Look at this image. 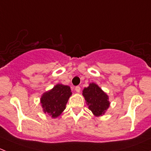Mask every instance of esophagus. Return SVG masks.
Listing matches in <instances>:
<instances>
[{
  "instance_id": "1",
  "label": "esophagus",
  "mask_w": 151,
  "mask_h": 151,
  "mask_svg": "<svg viewBox=\"0 0 151 151\" xmlns=\"http://www.w3.org/2000/svg\"><path fill=\"white\" fill-rule=\"evenodd\" d=\"M74 90H75V91L77 93H80V86H77L75 87V88H74Z\"/></svg>"
}]
</instances>
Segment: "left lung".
<instances>
[{
    "label": "left lung",
    "instance_id": "left-lung-1",
    "mask_svg": "<svg viewBox=\"0 0 151 151\" xmlns=\"http://www.w3.org/2000/svg\"><path fill=\"white\" fill-rule=\"evenodd\" d=\"M83 95L88 108L95 116H101L109 108V97L95 83H90L88 88H85Z\"/></svg>",
    "mask_w": 151,
    "mask_h": 151
}]
</instances>
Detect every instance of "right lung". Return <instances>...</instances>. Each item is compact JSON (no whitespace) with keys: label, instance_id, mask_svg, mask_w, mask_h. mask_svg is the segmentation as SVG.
<instances>
[{"label":"right lung","instance_id":"obj_1","mask_svg":"<svg viewBox=\"0 0 151 151\" xmlns=\"http://www.w3.org/2000/svg\"><path fill=\"white\" fill-rule=\"evenodd\" d=\"M71 94L72 93L68 85H55L52 89L44 93L41 97L44 112L49 114L53 118L58 117L66 109V105Z\"/></svg>","mask_w":151,"mask_h":151}]
</instances>
